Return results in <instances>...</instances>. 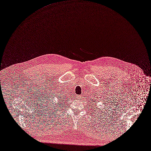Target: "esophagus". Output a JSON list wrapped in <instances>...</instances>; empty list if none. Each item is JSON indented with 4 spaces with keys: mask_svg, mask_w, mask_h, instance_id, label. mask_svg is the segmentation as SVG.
I'll use <instances>...</instances> for the list:
<instances>
[{
    "mask_svg": "<svg viewBox=\"0 0 151 151\" xmlns=\"http://www.w3.org/2000/svg\"><path fill=\"white\" fill-rule=\"evenodd\" d=\"M77 97L78 99H80V97H81V96H80V95H78V96H77Z\"/></svg>",
    "mask_w": 151,
    "mask_h": 151,
    "instance_id": "34e87169",
    "label": "esophagus"
}]
</instances>
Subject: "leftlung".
<instances>
[{
    "label": "left lung",
    "mask_w": 151,
    "mask_h": 151,
    "mask_svg": "<svg viewBox=\"0 0 151 151\" xmlns=\"http://www.w3.org/2000/svg\"><path fill=\"white\" fill-rule=\"evenodd\" d=\"M97 96H96V99H90V102H91V103H90V105H91V108H94V110L95 111V109H97V106H96V104L97 103H94V104H93V102H92L93 101V100H95V102H96V100H99V97H97ZM89 102V101H88ZM106 102H108V101H106ZM102 104H104V103H102ZM105 105H106V103L105 104ZM105 108V107H104Z\"/></svg>",
    "instance_id": "obj_1"
}]
</instances>
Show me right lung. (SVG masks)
<instances>
[{
	"label": "right lung",
	"instance_id": "1",
	"mask_svg": "<svg viewBox=\"0 0 151 151\" xmlns=\"http://www.w3.org/2000/svg\"><path fill=\"white\" fill-rule=\"evenodd\" d=\"M64 91H62L61 90V92L58 91H54L53 92V93L54 94H56V99H53L51 98L50 96H47V98H45V100H44V101H45L46 102L44 103L45 104V109H46V111H49V113H50L51 112H55V113H56L57 112H58L59 111V112L61 111V110H62V108H64V106H65L64 102L65 101H67V100L69 99L68 98V96H66L67 94H64ZM67 100H66V99ZM58 100L59 101V102L57 103L56 102ZM58 106L57 107V106ZM66 106V105H65Z\"/></svg>",
	"mask_w": 151,
	"mask_h": 151
}]
</instances>
